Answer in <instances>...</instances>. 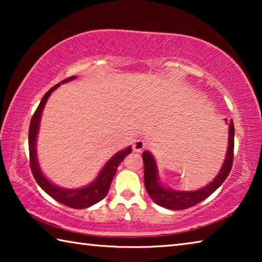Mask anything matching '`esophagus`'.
<instances>
[{
	"mask_svg": "<svg viewBox=\"0 0 262 262\" xmlns=\"http://www.w3.org/2000/svg\"><path fill=\"white\" fill-rule=\"evenodd\" d=\"M147 141L144 139H137L134 141V144H133V149H134V151L136 152H141L142 150H143L145 147H147Z\"/></svg>",
	"mask_w": 262,
	"mask_h": 262,
	"instance_id": "esophagus-1",
	"label": "esophagus"
}]
</instances>
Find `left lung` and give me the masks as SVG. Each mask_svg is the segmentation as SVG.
<instances>
[{
	"label": "left lung",
	"mask_w": 262,
	"mask_h": 262,
	"mask_svg": "<svg viewBox=\"0 0 262 262\" xmlns=\"http://www.w3.org/2000/svg\"><path fill=\"white\" fill-rule=\"evenodd\" d=\"M225 121H227V119H225ZM233 148L234 126L233 121L231 120L229 122V145L223 166H222L219 174L216 176V178L210 184L198 190H172L164 187L158 179V171L155 158L149 151H144L142 154V158H143L144 163V186L149 196L158 206L172 210L187 209V208L198 205V203H200L214 193L223 184V181L228 178L230 171L232 168Z\"/></svg>",
	"instance_id": "8db88e82"
}]
</instances>
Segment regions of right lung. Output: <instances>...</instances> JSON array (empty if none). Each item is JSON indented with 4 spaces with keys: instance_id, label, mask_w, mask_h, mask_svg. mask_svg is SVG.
Here are the masks:
<instances>
[{
    "instance_id": "obj_1",
    "label": "right lung",
    "mask_w": 262,
    "mask_h": 262,
    "mask_svg": "<svg viewBox=\"0 0 262 262\" xmlns=\"http://www.w3.org/2000/svg\"><path fill=\"white\" fill-rule=\"evenodd\" d=\"M76 78V76H72L69 78H66L63 81L60 82L59 84L53 86L48 90L45 96L42 97V99L39 104L38 108L35 110L32 119L30 122L29 128V151H30V166L32 174L34 177L35 181L38 185L45 190V192L51 195V196L56 200L57 202L62 203V205L68 206L70 208H75V209H83V208H88L95 203L99 202L100 200L107 195L111 183H112L113 177L117 172V168L127 155L132 152V147H128L125 150H121L118 154H115L114 156L110 159V161L105 164V166L101 168L100 173L95 179L94 183H91L89 186L77 189H66L62 187H57L54 184H52L45 176L42 174V172L39 167L38 159H37V151H35V144H37V134L39 130V123H40L41 113L42 110L45 107V104L48 99V97L55 89L60 85L61 83H66L72 81V79Z\"/></svg>"
}]
</instances>
